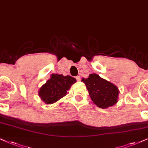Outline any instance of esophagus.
Listing matches in <instances>:
<instances>
[{
	"instance_id": "1",
	"label": "esophagus",
	"mask_w": 148,
	"mask_h": 148,
	"mask_svg": "<svg viewBox=\"0 0 148 148\" xmlns=\"http://www.w3.org/2000/svg\"><path fill=\"white\" fill-rule=\"evenodd\" d=\"M76 80H77V81H80V77L79 76H76Z\"/></svg>"
}]
</instances>
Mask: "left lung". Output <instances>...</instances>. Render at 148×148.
<instances>
[{"instance_id": "obj_1", "label": "left lung", "mask_w": 148, "mask_h": 148, "mask_svg": "<svg viewBox=\"0 0 148 148\" xmlns=\"http://www.w3.org/2000/svg\"><path fill=\"white\" fill-rule=\"evenodd\" d=\"M91 100L98 107L106 108L117 103L119 91L113 83L103 79L96 74H89L83 78Z\"/></svg>"}]
</instances>
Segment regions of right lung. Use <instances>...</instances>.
<instances>
[{
	"instance_id": "add662e5",
	"label": "right lung",
	"mask_w": 148,
	"mask_h": 148,
	"mask_svg": "<svg viewBox=\"0 0 148 148\" xmlns=\"http://www.w3.org/2000/svg\"><path fill=\"white\" fill-rule=\"evenodd\" d=\"M76 82V78L70 76L52 74L50 79L40 88L39 96L45 103L53 104L66 96L67 91Z\"/></svg>"
}]
</instances>
